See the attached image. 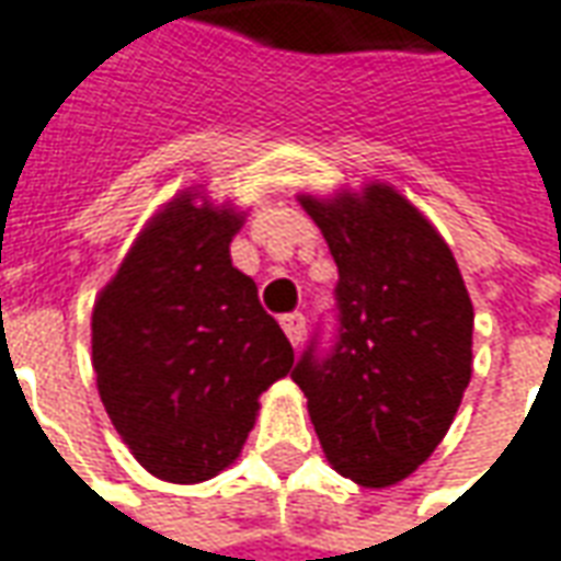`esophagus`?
I'll use <instances>...</instances> for the list:
<instances>
[{"instance_id":"obj_1","label":"esophagus","mask_w":561,"mask_h":561,"mask_svg":"<svg viewBox=\"0 0 561 561\" xmlns=\"http://www.w3.org/2000/svg\"><path fill=\"white\" fill-rule=\"evenodd\" d=\"M280 327H284V332H287V339L293 342V345H302V335H305V314H284L280 318Z\"/></svg>"}]
</instances>
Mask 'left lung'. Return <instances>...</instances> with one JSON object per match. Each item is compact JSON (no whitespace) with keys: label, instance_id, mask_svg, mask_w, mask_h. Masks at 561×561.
<instances>
[{"label":"left lung","instance_id":"left-lung-1","mask_svg":"<svg viewBox=\"0 0 561 561\" xmlns=\"http://www.w3.org/2000/svg\"><path fill=\"white\" fill-rule=\"evenodd\" d=\"M339 265L335 342L293 369L342 477L388 489L443 443L473 373V305L439 231L385 183L299 195Z\"/></svg>","mask_w":561,"mask_h":561}]
</instances>
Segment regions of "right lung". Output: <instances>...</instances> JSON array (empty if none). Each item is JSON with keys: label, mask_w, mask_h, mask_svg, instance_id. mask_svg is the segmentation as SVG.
<instances>
[{"label": "right lung", "mask_w": 561, "mask_h": 561, "mask_svg": "<svg viewBox=\"0 0 561 561\" xmlns=\"http://www.w3.org/2000/svg\"><path fill=\"white\" fill-rule=\"evenodd\" d=\"M241 222L229 204L176 195L96 296V391L130 455L164 482L192 485L234 465L259 393L293 369L253 277L231 265Z\"/></svg>", "instance_id": "add662e5"}]
</instances>
